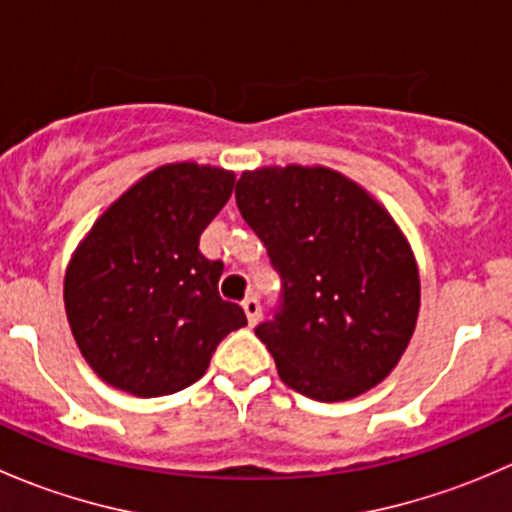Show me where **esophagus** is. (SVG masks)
I'll return each mask as SVG.
<instances>
[{
  "label": "esophagus",
  "mask_w": 512,
  "mask_h": 512,
  "mask_svg": "<svg viewBox=\"0 0 512 512\" xmlns=\"http://www.w3.org/2000/svg\"><path fill=\"white\" fill-rule=\"evenodd\" d=\"M242 309H245L250 327H252V324H257V319H260V314H262V304H260V299L255 297V294H252V297H247L245 302H242Z\"/></svg>",
  "instance_id": "1"
}]
</instances>
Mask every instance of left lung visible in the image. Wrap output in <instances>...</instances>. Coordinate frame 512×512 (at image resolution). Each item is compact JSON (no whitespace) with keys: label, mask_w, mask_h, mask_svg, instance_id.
<instances>
[{"label":"left lung","mask_w":512,"mask_h":512,"mask_svg":"<svg viewBox=\"0 0 512 512\" xmlns=\"http://www.w3.org/2000/svg\"><path fill=\"white\" fill-rule=\"evenodd\" d=\"M242 220L280 275V302L255 334L280 379L317 401L379 384L418 317L414 255L394 220L329 168H260L235 188Z\"/></svg>","instance_id":"8db88e82"}]
</instances>
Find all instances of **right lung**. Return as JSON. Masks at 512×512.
<instances>
[{
    "label": "right lung",
    "mask_w": 512,
    "mask_h": 512,
    "mask_svg": "<svg viewBox=\"0 0 512 512\" xmlns=\"http://www.w3.org/2000/svg\"><path fill=\"white\" fill-rule=\"evenodd\" d=\"M232 185L235 175L210 165H163L123 193L76 250L66 317L84 359L116 389L175 394L247 324L240 304L218 292L223 262L198 250Z\"/></svg>",
    "instance_id": "add662e5"
}]
</instances>
